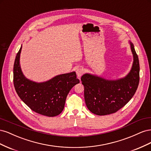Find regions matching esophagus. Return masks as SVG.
Returning a JSON list of instances; mask_svg holds the SVG:
<instances>
[{"instance_id": "1", "label": "esophagus", "mask_w": 151, "mask_h": 151, "mask_svg": "<svg viewBox=\"0 0 151 151\" xmlns=\"http://www.w3.org/2000/svg\"><path fill=\"white\" fill-rule=\"evenodd\" d=\"M76 74H77V76H78L79 77H81L84 74V70L82 68H78L76 70Z\"/></svg>"}]
</instances>
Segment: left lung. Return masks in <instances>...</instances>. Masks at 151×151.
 <instances>
[{
	"mask_svg": "<svg viewBox=\"0 0 151 151\" xmlns=\"http://www.w3.org/2000/svg\"><path fill=\"white\" fill-rule=\"evenodd\" d=\"M130 45L134 63L129 74L124 78L109 81L88 74L82 76L86 104L95 115H106L116 112L135 93L139 84L140 66L134 45L130 42Z\"/></svg>",
	"mask_w": 151,
	"mask_h": 151,
	"instance_id": "obj_1",
	"label": "left lung"
}]
</instances>
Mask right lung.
Wrapping results in <instances>:
<instances>
[{
  "label": "right lung",
  "mask_w": 151,
  "mask_h": 151,
  "mask_svg": "<svg viewBox=\"0 0 151 151\" xmlns=\"http://www.w3.org/2000/svg\"><path fill=\"white\" fill-rule=\"evenodd\" d=\"M22 47L17 52L13 68L14 86L17 95L35 112L47 116L60 114L70 89L79 83L75 72L59 75L48 81L36 83L27 79L19 65Z\"/></svg>",
  "instance_id": "1"
}]
</instances>
